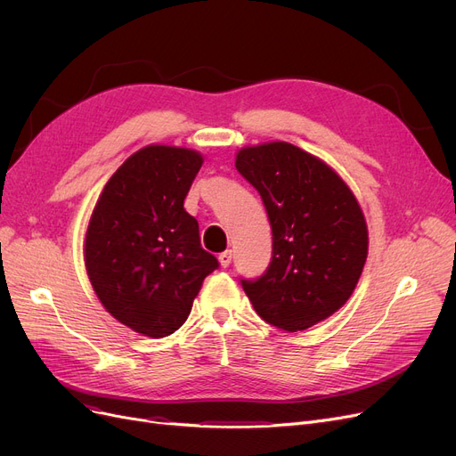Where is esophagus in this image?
<instances>
[{"mask_svg":"<svg viewBox=\"0 0 456 456\" xmlns=\"http://www.w3.org/2000/svg\"><path fill=\"white\" fill-rule=\"evenodd\" d=\"M218 260H220V265H222V268H227L229 265H231V260H232V253L227 249V251H224V253H220V256H218Z\"/></svg>","mask_w":456,"mask_h":456,"instance_id":"34e87169","label":"esophagus"}]
</instances>
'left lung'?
Masks as SVG:
<instances>
[{"label": "left lung", "instance_id": "left-lung-1", "mask_svg": "<svg viewBox=\"0 0 456 456\" xmlns=\"http://www.w3.org/2000/svg\"><path fill=\"white\" fill-rule=\"evenodd\" d=\"M236 170L266 207L273 251L266 272L242 279L256 314L289 332L329 318L351 297L368 256L361 205L337 172L289 142L240 150Z\"/></svg>", "mask_w": 456, "mask_h": 456}]
</instances>
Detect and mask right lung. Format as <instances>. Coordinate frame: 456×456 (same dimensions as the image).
Instances as JSON below:
<instances>
[{
    "mask_svg": "<svg viewBox=\"0 0 456 456\" xmlns=\"http://www.w3.org/2000/svg\"><path fill=\"white\" fill-rule=\"evenodd\" d=\"M201 164L198 151L148 146L118 167L94 207L85 240L92 289L119 323L143 337L175 332L220 266L183 207Z\"/></svg>",
    "mask_w": 456,
    "mask_h": 456,
    "instance_id": "right-lung-1",
    "label": "right lung"
}]
</instances>
